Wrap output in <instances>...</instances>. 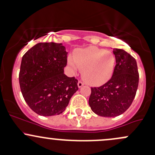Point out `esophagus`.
I'll return each mask as SVG.
<instances>
[{
    "mask_svg": "<svg viewBox=\"0 0 155 155\" xmlns=\"http://www.w3.org/2000/svg\"><path fill=\"white\" fill-rule=\"evenodd\" d=\"M77 85H78V87H79V88H80V87H82V86L84 85V83H83L82 82H81V81H79V82H78Z\"/></svg>",
    "mask_w": 155,
    "mask_h": 155,
    "instance_id": "obj_1",
    "label": "esophagus"
}]
</instances>
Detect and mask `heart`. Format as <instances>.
I'll list each match as a JSON object with an SVG mask.
<instances>
[{
    "mask_svg": "<svg viewBox=\"0 0 155 155\" xmlns=\"http://www.w3.org/2000/svg\"><path fill=\"white\" fill-rule=\"evenodd\" d=\"M68 64L74 71L82 70V77L87 84L100 86L108 82L114 72L116 57L112 52L90 46L76 49Z\"/></svg>",
    "mask_w": 155,
    "mask_h": 155,
    "instance_id": "obj_1",
    "label": "heart"
}]
</instances>
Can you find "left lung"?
Here are the masks:
<instances>
[{
  "mask_svg": "<svg viewBox=\"0 0 155 155\" xmlns=\"http://www.w3.org/2000/svg\"><path fill=\"white\" fill-rule=\"evenodd\" d=\"M116 65L111 79L102 86L91 87L89 105L101 117H114L123 114L132 103L139 83L135 58L125 50L114 48Z\"/></svg>",
  "mask_w": 155,
  "mask_h": 155,
  "instance_id": "left-lung-1",
  "label": "left lung"
}]
</instances>
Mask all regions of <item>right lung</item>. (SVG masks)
Returning <instances> with one entry per match:
<instances>
[{"instance_id": "right-lung-1", "label": "right lung", "mask_w": 155, "mask_h": 155, "mask_svg": "<svg viewBox=\"0 0 155 155\" xmlns=\"http://www.w3.org/2000/svg\"><path fill=\"white\" fill-rule=\"evenodd\" d=\"M68 52L62 44L38 43L22 57L19 83L29 107L44 117L58 115L78 91L77 79L64 73Z\"/></svg>"}]
</instances>
